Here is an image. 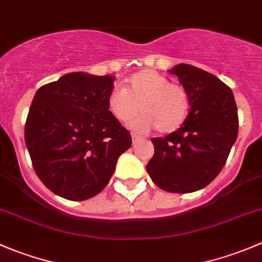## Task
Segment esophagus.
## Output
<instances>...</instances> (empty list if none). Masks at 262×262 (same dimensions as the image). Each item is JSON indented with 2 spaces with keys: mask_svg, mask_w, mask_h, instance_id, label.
<instances>
[{
  "mask_svg": "<svg viewBox=\"0 0 262 262\" xmlns=\"http://www.w3.org/2000/svg\"><path fill=\"white\" fill-rule=\"evenodd\" d=\"M139 141H141V137L138 134H132V142H133V144H137Z\"/></svg>",
  "mask_w": 262,
  "mask_h": 262,
  "instance_id": "34e87169",
  "label": "esophagus"
}]
</instances>
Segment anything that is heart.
Returning a JSON list of instances; mask_svg holds the SVG:
<instances>
[{
    "label": "heart",
    "mask_w": 262,
    "mask_h": 262,
    "mask_svg": "<svg viewBox=\"0 0 262 262\" xmlns=\"http://www.w3.org/2000/svg\"><path fill=\"white\" fill-rule=\"evenodd\" d=\"M106 105L120 123L133 118L139 105L142 114L130 123L137 132L157 128L160 133H171L180 128L190 113V97L185 87L152 70L139 71L124 81L123 89L110 90Z\"/></svg>",
    "instance_id": "b5f03b06"
}]
</instances>
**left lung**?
Here are the masks:
<instances>
[{
  "instance_id": "1",
  "label": "left lung",
  "mask_w": 262,
  "mask_h": 262,
  "mask_svg": "<svg viewBox=\"0 0 262 262\" xmlns=\"http://www.w3.org/2000/svg\"><path fill=\"white\" fill-rule=\"evenodd\" d=\"M190 97L189 116L165 138H152L155 155L146 166L152 181L170 192H192L218 176L238 134L232 90L212 73L190 64L175 66Z\"/></svg>"
}]
</instances>
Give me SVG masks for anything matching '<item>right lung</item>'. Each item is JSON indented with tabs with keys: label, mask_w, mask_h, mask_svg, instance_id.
I'll list each match as a JSON object with an SVG mask.
<instances>
[{
	"label": "right lung",
	"mask_w": 262,
	"mask_h": 262,
	"mask_svg": "<svg viewBox=\"0 0 262 262\" xmlns=\"http://www.w3.org/2000/svg\"><path fill=\"white\" fill-rule=\"evenodd\" d=\"M112 76L73 72L36 91L25 123V143L41 182L68 200L104 190L132 137L106 105Z\"/></svg>",
	"instance_id": "1"
}]
</instances>
